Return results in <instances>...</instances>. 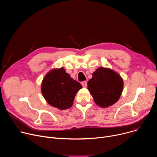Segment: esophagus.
I'll use <instances>...</instances> for the list:
<instances>
[{"label":"esophagus","instance_id":"34e87169","mask_svg":"<svg viewBox=\"0 0 157 157\" xmlns=\"http://www.w3.org/2000/svg\"><path fill=\"white\" fill-rule=\"evenodd\" d=\"M81 84H82V87H87V82L86 81H82L81 82Z\"/></svg>","mask_w":157,"mask_h":157}]
</instances>
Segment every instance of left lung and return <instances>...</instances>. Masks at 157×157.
<instances>
[{
  "mask_svg": "<svg viewBox=\"0 0 157 157\" xmlns=\"http://www.w3.org/2000/svg\"><path fill=\"white\" fill-rule=\"evenodd\" d=\"M123 80L119 75L102 67L96 70L87 82V89L95 103L101 107H107L119 99L123 89Z\"/></svg>",
  "mask_w": 157,
  "mask_h": 157,
  "instance_id": "left-lung-1",
  "label": "left lung"
}]
</instances>
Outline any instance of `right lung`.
I'll return each mask as SVG.
<instances>
[{
    "mask_svg": "<svg viewBox=\"0 0 157 157\" xmlns=\"http://www.w3.org/2000/svg\"><path fill=\"white\" fill-rule=\"evenodd\" d=\"M81 88L79 82L61 68L52 70L44 77L41 93L50 105L63 110L72 106L76 94Z\"/></svg>",
    "mask_w": 157,
    "mask_h": 157,
    "instance_id": "obj_1",
    "label": "right lung"
}]
</instances>
